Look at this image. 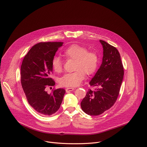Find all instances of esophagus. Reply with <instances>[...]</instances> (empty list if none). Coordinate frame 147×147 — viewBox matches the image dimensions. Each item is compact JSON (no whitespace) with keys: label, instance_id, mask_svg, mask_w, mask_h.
Listing matches in <instances>:
<instances>
[{"label":"esophagus","instance_id":"esophagus-1","mask_svg":"<svg viewBox=\"0 0 147 147\" xmlns=\"http://www.w3.org/2000/svg\"><path fill=\"white\" fill-rule=\"evenodd\" d=\"M74 89H75V88H67L66 89V92H69L74 91Z\"/></svg>","mask_w":147,"mask_h":147}]
</instances>
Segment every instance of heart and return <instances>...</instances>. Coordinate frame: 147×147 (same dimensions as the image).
<instances>
[{"label": "heart", "mask_w": 147, "mask_h": 147, "mask_svg": "<svg viewBox=\"0 0 147 147\" xmlns=\"http://www.w3.org/2000/svg\"><path fill=\"white\" fill-rule=\"evenodd\" d=\"M63 56L68 59L75 60L74 72L65 74L61 78L59 82L62 86L75 87L80 85L87 75L93 74L98 66V57L96 53L88 52V49L77 44H73L63 52ZM53 69L56 72L62 70V63L58 56H55L52 61Z\"/></svg>", "instance_id": "1"}]
</instances>
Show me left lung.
<instances>
[{"mask_svg":"<svg viewBox=\"0 0 147 147\" xmlns=\"http://www.w3.org/2000/svg\"><path fill=\"white\" fill-rule=\"evenodd\" d=\"M103 47L102 64L89 82L91 86H99L95 91L89 89L82 99V111L89 115H99L111 108L119 95L123 77L121 56L116 48L99 40Z\"/></svg>","mask_w":147,"mask_h":147,"instance_id":"8db88e82","label":"left lung"}]
</instances>
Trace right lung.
Returning a JSON list of instances; mask_svg holds the SVG:
<instances>
[{
	"instance_id": "1",
	"label": "right lung",
	"mask_w": 147,
	"mask_h": 147,
	"mask_svg": "<svg viewBox=\"0 0 147 147\" xmlns=\"http://www.w3.org/2000/svg\"><path fill=\"white\" fill-rule=\"evenodd\" d=\"M63 42H40L29 51L20 67L21 84L29 105L43 115H51L62 104L65 90L55 89L48 94L46 88L54 86L51 78L53 67L52 61Z\"/></svg>"
}]
</instances>
